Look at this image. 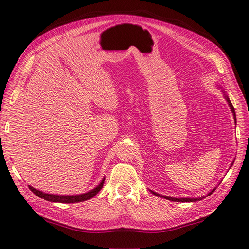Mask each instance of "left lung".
<instances>
[{"label": "left lung", "mask_w": 249, "mask_h": 249, "mask_svg": "<svg viewBox=\"0 0 249 249\" xmlns=\"http://www.w3.org/2000/svg\"><path fill=\"white\" fill-rule=\"evenodd\" d=\"M219 88H220V87H219ZM220 89H221V88H220ZM224 96H225V98H226V100H227V103H228V105H229V107H230V109H231V112H232V114H233V118H234V121H235V123H236V116H235V111H234L233 106H232V103L230 102L228 95H227L225 92H224ZM233 162H234V160L232 161L230 167H232V165H233ZM219 184H220V183H219ZM215 190H216V187L213 188L212 190H211V192H210L208 195H206V196H204V197H199V198H174V197H167V196L160 195V194H157V193H155V192H153V190H150V192H151L152 194H154L155 196H157V197L165 198V199H167V200L174 201V202H196V201H200V200H202L203 198L208 197V196L212 195V194L215 192Z\"/></svg>", "instance_id": "1"}]
</instances>
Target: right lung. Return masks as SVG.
<instances>
[{
	"label": "right lung",
	"mask_w": 249,
	"mask_h": 249,
	"mask_svg": "<svg viewBox=\"0 0 249 249\" xmlns=\"http://www.w3.org/2000/svg\"><path fill=\"white\" fill-rule=\"evenodd\" d=\"M105 183V178L102 179L96 187L89 190L88 193L80 194V195H53V194H46L44 192H40V190L32 187L29 185V188L33 192L36 196H38L39 198L45 199L47 201H50V202H59V203H77V202H82V201H86L93 198L95 195L99 193V190L103 188Z\"/></svg>",
	"instance_id": "1"
}]
</instances>
